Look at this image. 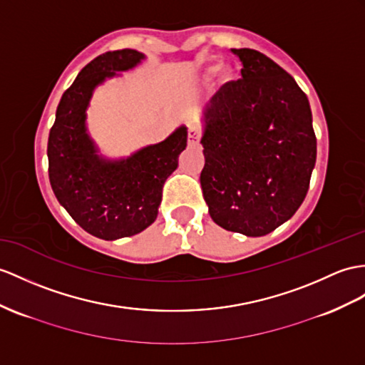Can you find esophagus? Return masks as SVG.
<instances>
[{
  "instance_id": "34e87169",
  "label": "esophagus",
  "mask_w": 365,
  "mask_h": 365,
  "mask_svg": "<svg viewBox=\"0 0 365 365\" xmlns=\"http://www.w3.org/2000/svg\"><path fill=\"white\" fill-rule=\"evenodd\" d=\"M200 139H201V130L200 127L197 125V123H190L189 125V136H187V140H189V145H198L200 144Z\"/></svg>"
}]
</instances>
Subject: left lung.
<instances>
[{
  "mask_svg": "<svg viewBox=\"0 0 365 365\" xmlns=\"http://www.w3.org/2000/svg\"><path fill=\"white\" fill-rule=\"evenodd\" d=\"M232 52L242 78L221 86L204 111L200 181L218 226L262 237L304 202L316 135L308 97L285 69L255 49Z\"/></svg>",
  "mask_w": 365,
  "mask_h": 365,
  "instance_id": "left-lung-1",
  "label": "left lung"
}]
</instances>
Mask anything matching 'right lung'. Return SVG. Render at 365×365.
Here are the masks:
<instances>
[{"instance_id":"1","label":"right lung","mask_w":365,"mask_h":365,"mask_svg":"<svg viewBox=\"0 0 365 365\" xmlns=\"http://www.w3.org/2000/svg\"><path fill=\"white\" fill-rule=\"evenodd\" d=\"M144 58L135 49H120L90 61L61 96L49 131L51 187L76 223L102 240L135 235L153 223L164 182L187 145V128L180 127L165 140L127 159L110 161L97 155L85 123L94 88Z\"/></svg>"}]
</instances>
